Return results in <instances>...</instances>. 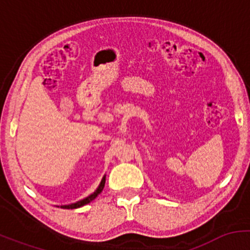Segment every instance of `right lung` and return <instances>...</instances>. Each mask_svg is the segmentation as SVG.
Returning <instances> with one entry per match:
<instances>
[{"label":"right lung","mask_w":250,"mask_h":250,"mask_svg":"<svg viewBox=\"0 0 250 250\" xmlns=\"http://www.w3.org/2000/svg\"><path fill=\"white\" fill-rule=\"evenodd\" d=\"M104 183H105V176L103 177L102 181H101V183H100L99 188H97L93 194L89 195L88 197H85V199H83L81 201H77L76 203H71V205H68V206H61V208H63V209H75V208L82 207V206H84V205H88L89 202H91V201H93L94 199H96L97 195L101 194V191L103 190V188H104Z\"/></svg>","instance_id":"obj_1"}]
</instances>
